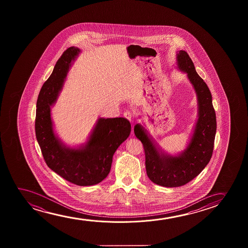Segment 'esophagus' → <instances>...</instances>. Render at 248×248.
<instances>
[{
	"label": "esophagus",
	"mask_w": 248,
	"mask_h": 248,
	"mask_svg": "<svg viewBox=\"0 0 248 248\" xmlns=\"http://www.w3.org/2000/svg\"><path fill=\"white\" fill-rule=\"evenodd\" d=\"M124 118H126V119H128L129 121H132L133 119V114L132 112H129V111H128V112H125L124 113Z\"/></svg>",
	"instance_id": "34e87169"
}]
</instances>
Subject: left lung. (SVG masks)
I'll list each match as a JSON object with an SVG mask.
<instances>
[{"instance_id":"left-lung-1","label":"left lung","mask_w":248,"mask_h":248,"mask_svg":"<svg viewBox=\"0 0 248 248\" xmlns=\"http://www.w3.org/2000/svg\"><path fill=\"white\" fill-rule=\"evenodd\" d=\"M176 61L178 70L186 74L197 95V119L186 147L172 155L161 148L142 124H136L134 127L135 135L144 146L147 176L153 183L164 187L184 186L204 170L213 154L217 129L212 95L207 84L197 74L186 51H177Z\"/></svg>"}]
</instances>
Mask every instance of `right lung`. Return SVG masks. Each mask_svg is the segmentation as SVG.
I'll return each mask as SVG.
<instances>
[{
	"label": "right lung",
	"mask_w": 248,
	"mask_h": 248,
	"mask_svg": "<svg viewBox=\"0 0 248 248\" xmlns=\"http://www.w3.org/2000/svg\"><path fill=\"white\" fill-rule=\"evenodd\" d=\"M81 50L72 46L62 53L51 76L41 88L35 117V136L47 166L71 183L88 186L108 175L112 156L129 137L131 124L124 118H99L81 145H66L58 137L51 119V108L61 92L69 68Z\"/></svg>",
	"instance_id": "add662e5"
}]
</instances>
